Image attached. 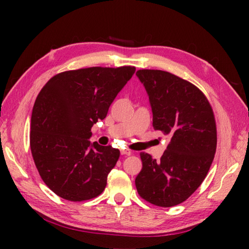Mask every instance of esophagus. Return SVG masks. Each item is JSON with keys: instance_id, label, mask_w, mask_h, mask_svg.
<instances>
[{"instance_id": "1", "label": "esophagus", "mask_w": 249, "mask_h": 249, "mask_svg": "<svg viewBox=\"0 0 249 249\" xmlns=\"http://www.w3.org/2000/svg\"><path fill=\"white\" fill-rule=\"evenodd\" d=\"M132 154V151H129L127 149H121V155H125V156H129Z\"/></svg>"}]
</instances>
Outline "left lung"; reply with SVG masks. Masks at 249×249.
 <instances>
[{
  "label": "left lung",
  "mask_w": 249,
  "mask_h": 249,
  "mask_svg": "<svg viewBox=\"0 0 249 249\" xmlns=\"http://www.w3.org/2000/svg\"><path fill=\"white\" fill-rule=\"evenodd\" d=\"M148 94L153 125L168 138L160 160L141 153L137 192L149 203H182L203 182L216 150V126L204 94L192 83L162 70H138Z\"/></svg>",
  "instance_id": "left-lung-1"
}]
</instances>
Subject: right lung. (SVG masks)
I'll use <instances>...</instances> for the list:
<instances>
[{
	"label": "right lung",
	"instance_id": "obj_1",
	"mask_svg": "<svg viewBox=\"0 0 249 249\" xmlns=\"http://www.w3.org/2000/svg\"><path fill=\"white\" fill-rule=\"evenodd\" d=\"M135 73V67L66 71L45 84L34 104L31 149L44 182L69 201L93 199L107 187L120 150L91 142V128Z\"/></svg>",
	"mask_w": 249,
	"mask_h": 249
}]
</instances>
